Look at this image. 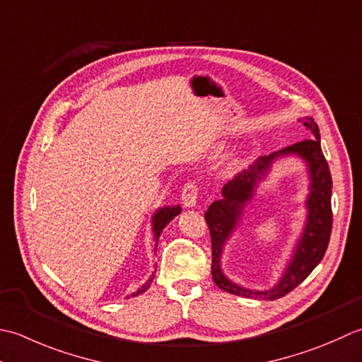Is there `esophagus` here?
<instances>
[{
  "label": "esophagus",
  "instance_id": "34e87169",
  "mask_svg": "<svg viewBox=\"0 0 362 362\" xmlns=\"http://www.w3.org/2000/svg\"><path fill=\"white\" fill-rule=\"evenodd\" d=\"M198 192H200V186L195 181H189L184 184L181 192V200L186 208H194L198 200Z\"/></svg>",
  "mask_w": 362,
  "mask_h": 362
}]
</instances>
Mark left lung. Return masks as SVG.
<instances>
[{
  "label": "left lung",
  "instance_id": "8db88e82",
  "mask_svg": "<svg viewBox=\"0 0 362 362\" xmlns=\"http://www.w3.org/2000/svg\"><path fill=\"white\" fill-rule=\"evenodd\" d=\"M305 127L311 132V137L300 140V142L287 146V148L281 151L270 154L269 158L264 156L255 165L250 167L248 170L235 175L234 180L228 181L223 186V200L214 202L209 206V209L204 212L206 223H208L211 234L212 279L225 292L240 295V297L247 298H281L286 293L293 291L300 283L305 281L327 252L331 228H333V211H331V187H333V181H331L328 162L320 148L319 128H317L313 119H308L305 122ZM279 152H297L308 160L313 176L312 195L308 199L310 216L304 238L282 281L274 290L267 293H255L243 290L223 276L219 270V255L221 254L224 240L232 230L243 203L249 199L257 180L260 179V175L263 174L269 162Z\"/></svg>",
  "mask_w": 362,
  "mask_h": 362
}]
</instances>
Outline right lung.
Wrapping results in <instances>:
<instances>
[{"label": "right lung", "instance_id": "right-lung-1", "mask_svg": "<svg viewBox=\"0 0 362 362\" xmlns=\"http://www.w3.org/2000/svg\"><path fill=\"white\" fill-rule=\"evenodd\" d=\"M180 212H181L180 206H175V208H162V209H159V211L156 212V216H154V218H153V220H154V222H153V230H154V235H156V239H154V245L158 247V240H159L160 231L164 230V228L167 226V223L170 222V220H172L175 216H178ZM153 278H154V275H153V276L148 279V281H146L142 287H140V289H139L137 292L132 293V297H136V295L142 293V292H145L146 289H148L151 281H153Z\"/></svg>", "mask_w": 362, "mask_h": 362}]
</instances>
